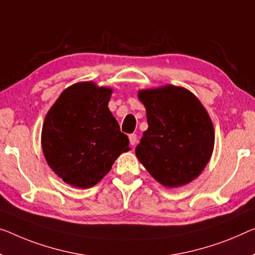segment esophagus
<instances>
[{"mask_svg":"<svg viewBox=\"0 0 255 255\" xmlns=\"http://www.w3.org/2000/svg\"><path fill=\"white\" fill-rule=\"evenodd\" d=\"M129 142H130L131 145H135L136 142H137V135L136 134L129 135Z\"/></svg>","mask_w":255,"mask_h":255,"instance_id":"obj_1","label":"esophagus"}]
</instances>
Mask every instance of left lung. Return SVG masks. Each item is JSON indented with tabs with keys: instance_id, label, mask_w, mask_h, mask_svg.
<instances>
[{
	"instance_id": "8db88e82",
	"label": "left lung",
	"mask_w": 255,
	"mask_h": 255,
	"mask_svg": "<svg viewBox=\"0 0 255 255\" xmlns=\"http://www.w3.org/2000/svg\"><path fill=\"white\" fill-rule=\"evenodd\" d=\"M149 128L135 149L145 169L168 188L188 184L203 172L214 147L210 116L195 95L176 86L138 91Z\"/></svg>"
}]
</instances>
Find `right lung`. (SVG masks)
Segmentation results:
<instances>
[{
	"mask_svg": "<svg viewBox=\"0 0 255 255\" xmlns=\"http://www.w3.org/2000/svg\"><path fill=\"white\" fill-rule=\"evenodd\" d=\"M112 89L79 82L60 94L45 117L41 143L48 165L65 183L88 189L129 150L109 110Z\"/></svg>",
	"mask_w": 255,
	"mask_h": 255,
	"instance_id": "1",
	"label": "right lung"
}]
</instances>
